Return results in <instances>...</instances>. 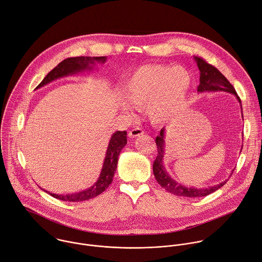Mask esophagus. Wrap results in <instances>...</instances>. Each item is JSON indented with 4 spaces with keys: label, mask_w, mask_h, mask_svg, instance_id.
I'll list each match as a JSON object with an SVG mask.
<instances>
[{
    "label": "esophagus",
    "mask_w": 262,
    "mask_h": 262,
    "mask_svg": "<svg viewBox=\"0 0 262 262\" xmlns=\"http://www.w3.org/2000/svg\"><path fill=\"white\" fill-rule=\"evenodd\" d=\"M144 134V130L140 127H136L134 129H132L130 132H128V137L129 138H136V137H139L141 135Z\"/></svg>",
    "instance_id": "obj_1"
}]
</instances>
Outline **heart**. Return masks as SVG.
I'll return each mask as SVG.
<instances>
[{
    "label": "heart",
    "mask_w": 262,
    "mask_h": 262,
    "mask_svg": "<svg viewBox=\"0 0 262 262\" xmlns=\"http://www.w3.org/2000/svg\"><path fill=\"white\" fill-rule=\"evenodd\" d=\"M192 86V75L184 67L148 64L136 70L123 81L120 94L137 108L148 107L152 123L162 125L175 119L185 107ZM123 111L133 115L124 104Z\"/></svg>",
    "instance_id": "1"
}]
</instances>
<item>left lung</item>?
<instances>
[{
  "mask_svg": "<svg viewBox=\"0 0 262 262\" xmlns=\"http://www.w3.org/2000/svg\"><path fill=\"white\" fill-rule=\"evenodd\" d=\"M194 60L196 61L198 68L200 70V85L198 87V93H208V92H225L234 95L236 100L241 103L239 98L233 86L229 83V81L220 73L218 69L208 63L201 57L194 56ZM243 117V113H242ZM165 128L162 127L160 130V135L156 137L155 143L157 145V156L153 162V173L158 184L164 188L169 193L175 194L177 196H185V198H202L208 194H211L222 187L227 180L220 182L214 186L204 187V188H195V187H187L181 183H178L176 180H173L169 173L167 172L164 163V137ZM233 171V170H232Z\"/></svg>",
  "mask_w": 262,
  "mask_h": 262,
  "instance_id": "1",
  "label": "left lung"
}]
</instances>
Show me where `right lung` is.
Returning a JSON list of instances; mask_svg holds the SVG:
<instances>
[{
    "mask_svg": "<svg viewBox=\"0 0 262 262\" xmlns=\"http://www.w3.org/2000/svg\"><path fill=\"white\" fill-rule=\"evenodd\" d=\"M107 60L106 56H76V57H69L67 59H63L61 62H59L53 70H51L46 77L42 80V82L36 87V89H40V87L52 82L53 80H56L61 77L74 75L80 72L84 71H92L95 67L96 62L104 63ZM127 139H126V132H115L109 142L106 157L104 159L103 167L101 170L100 176L97 180V182L87 188L85 190H82L80 192L72 193V194H55V193H49L53 198L64 201V202H83L94 199L104 192L109 185L113 181L114 173L117 168V162H118V156L122 150V148L126 145Z\"/></svg>",
    "mask_w": 262,
    "mask_h": 262,
    "instance_id": "add662e5",
    "label": "right lung"
}]
</instances>
